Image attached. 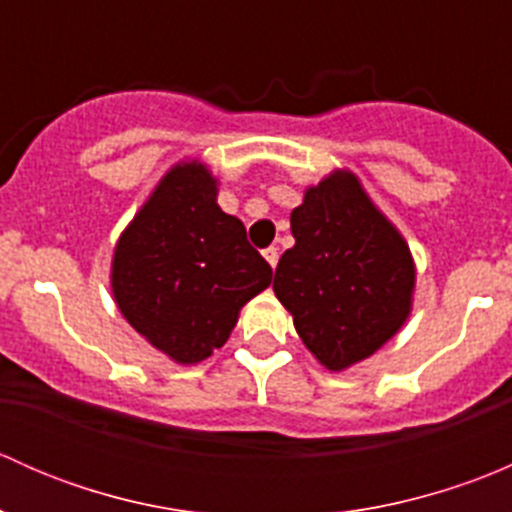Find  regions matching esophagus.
<instances>
[{"label": "esophagus", "mask_w": 512, "mask_h": 512, "mask_svg": "<svg viewBox=\"0 0 512 512\" xmlns=\"http://www.w3.org/2000/svg\"><path fill=\"white\" fill-rule=\"evenodd\" d=\"M262 255H265V260L270 262L272 267H277V260H280V252H277V247H267V250H262Z\"/></svg>", "instance_id": "obj_1"}]
</instances>
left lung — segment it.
Returning a JSON list of instances; mask_svg holds the SVG:
<instances>
[{
	"instance_id": "1",
	"label": "left lung",
	"mask_w": 512,
	"mask_h": 512,
	"mask_svg": "<svg viewBox=\"0 0 512 512\" xmlns=\"http://www.w3.org/2000/svg\"><path fill=\"white\" fill-rule=\"evenodd\" d=\"M294 247L280 257L277 299L327 369L366 359L406 322L414 260L354 175L334 173L292 210Z\"/></svg>"
}]
</instances>
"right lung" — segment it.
Wrapping results in <instances>:
<instances>
[{"label":"right lung","instance_id":"add662e5","mask_svg":"<svg viewBox=\"0 0 512 512\" xmlns=\"http://www.w3.org/2000/svg\"><path fill=\"white\" fill-rule=\"evenodd\" d=\"M200 163L175 165L118 240L111 287L138 334L180 364L220 349L237 312L272 282L245 225L218 205Z\"/></svg>","mask_w":512,"mask_h":512}]
</instances>
